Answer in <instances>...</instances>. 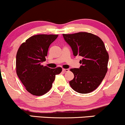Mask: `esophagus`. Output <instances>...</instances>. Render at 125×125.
<instances>
[{"instance_id": "esophagus-1", "label": "esophagus", "mask_w": 125, "mask_h": 125, "mask_svg": "<svg viewBox=\"0 0 125 125\" xmlns=\"http://www.w3.org/2000/svg\"><path fill=\"white\" fill-rule=\"evenodd\" d=\"M69 70L68 69H62V71L63 72H69Z\"/></svg>"}]
</instances>
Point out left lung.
Returning a JSON list of instances; mask_svg holds the SVG:
<instances>
[{"instance_id": "obj_1", "label": "left lung", "mask_w": 125, "mask_h": 125, "mask_svg": "<svg viewBox=\"0 0 125 125\" xmlns=\"http://www.w3.org/2000/svg\"><path fill=\"white\" fill-rule=\"evenodd\" d=\"M69 44L74 56H80L82 65L79 68L71 69L73 79L69 82L72 88L80 94H88L97 88L107 71L109 54L104 42L94 34L79 32L63 34Z\"/></svg>"}]
</instances>
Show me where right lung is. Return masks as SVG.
Returning <instances> with one entry per match:
<instances>
[{
    "instance_id": "1",
    "label": "right lung",
    "mask_w": 125,
    "mask_h": 125,
    "mask_svg": "<svg viewBox=\"0 0 125 125\" xmlns=\"http://www.w3.org/2000/svg\"><path fill=\"white\" fill-rule=\"evenodd\" d=\"M58 35L33 36L23 43L16 54V73L26 89L35 96H42L51 89L55 76L61 67L51 69L43 66L48 49Z\"/></svg>"
}]
</instances>
